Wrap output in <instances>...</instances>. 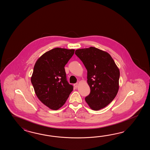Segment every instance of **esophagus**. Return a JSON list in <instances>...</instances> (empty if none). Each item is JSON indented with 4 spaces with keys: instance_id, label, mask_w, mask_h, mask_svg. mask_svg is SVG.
<instances>
[{
    "instance_id": "34e87169",
    "label": "esophagus",
    "mask_w": 150,
    "mask_h": 150,
    "mask_svg": "<svg viewBox=\"0 0 150 150\" xmlns=\"http://www.w3.org/2000/svg\"><path fill=\"white\" fill-rule=\"evenodd\" d=\"M78 83H74V87H75V88H77V87H78Z\"/></svg>"
}]
</instances>
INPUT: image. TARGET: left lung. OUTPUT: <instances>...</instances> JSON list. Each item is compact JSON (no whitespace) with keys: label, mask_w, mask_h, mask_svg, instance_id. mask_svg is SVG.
Wrapping results in <instances>:
<instances>
[{"label":"left lung","mask_w":150,"mask_h":150,"mask_svg":"<svg viewBox=\"0 0 150 150\" xmlns=\"http://www.w3.org/2000/svg\"><path fill=\"white\" fill-rule=\"evenodd\" d=\"M75 54L87 71L91 88L85 101L94 110L103 108L114 99L119 88L120 70L111 56L98 48L77 49Z\"/></svg>","instance_id":"left-lung-1"}]
</instances>
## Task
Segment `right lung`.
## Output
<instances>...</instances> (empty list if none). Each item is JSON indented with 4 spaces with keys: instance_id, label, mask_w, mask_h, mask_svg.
Returning a JSON list of instances; mask_svg holds the SVG:
<instances>
[{
    "instance_id": "right-lung-1",
    "label": "right lung",
    "mask_w": 150,
    "mask_h": 150,
    "mask_svg": "<svg viewBox=\"0 0 150 150\" xmlns=\"http://www.w3.org/2000/svg\"><path fill=\"white\" fill-rule=\"evenodd\" d=\"M74 49L56 48L46 52L35 63L31 82L38 99L52 110L64 105L74 87L67 79L64 67Z\"/></svg>"
}]
</instances>
